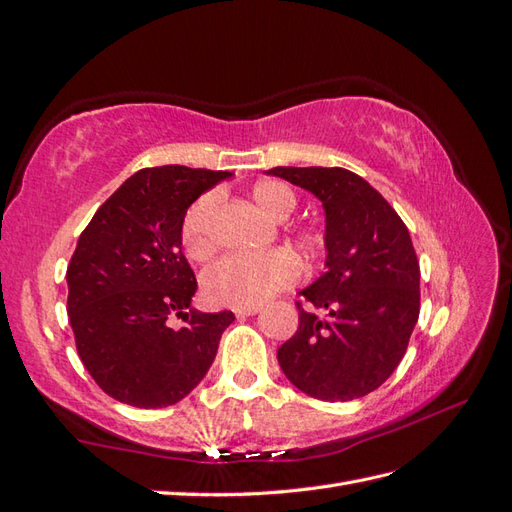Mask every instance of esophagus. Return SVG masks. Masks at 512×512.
<instances>
[{"label": "esophagus", "mask_w": 512, "mask_h": 512, "mask_svg": "<svg viewBox=\"0 0 512 512\" xmlns=\"http://www.w3.org/2000/svg\"><path fill=\"white\" fill-rule=\"evenodd\" d=\"M235 316H240V318H244V316H255L257 312H259V307L257 305H251V307H235Z\"/></svg>", "instance_id": "obj_1"}]
</instances>
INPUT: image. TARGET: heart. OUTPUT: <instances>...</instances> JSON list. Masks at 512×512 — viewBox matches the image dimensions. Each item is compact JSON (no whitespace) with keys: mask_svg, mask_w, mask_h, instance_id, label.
<instances>
[{"mask_svg":"<svg viewBox=\"0 0 512 512\" xmlns=\"http://www.w3.org/2000/svg\"><path fill=\"white\" fill-rule=\"evenodd\" d=\"M255 205L270 218L285 220L296 207V196L288 185L279 181H261L251 192ZM216 209V196L202 194L189 205L181 224V242L185 253L205 261L216 251V240L211 233V216ZM305 251H318L323 246V235L312 229L296 233ZM301 277V261L288 248H272L266 253L248 255L233 253L209 266L202 285L213 303L231 307H251L268 301L281 290H288Z\"/></svg>","mask_w":512,"mask_h":512,"instance_id":"obj_1","label":"heart"}]
</instances>
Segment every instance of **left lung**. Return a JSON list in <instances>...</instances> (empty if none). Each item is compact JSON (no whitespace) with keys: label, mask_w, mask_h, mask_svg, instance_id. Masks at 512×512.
Returning a JSON list of instances; mask_svg holds the SVG:
<instances>
[{"label":"left lung","mask_w":512,"mask_h":512,"mask_svg":"<svg viewBox=\"0 0 512 512\" xmlns=\"http://www.w3.org/2000/svg\"><path fill=\"white\" fill-rule=\"evenodd\" d=\"M325 209V272L299 294V329L281 371L305 395L351 401L399 366L419 320L421 270L408 227L386 198L344 168H272Z\"/></svg>","instance_id":"left-lung-1"}]
</instances>
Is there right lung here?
Segmentation results:
<instances>
[{
  "label": "right lung",
  "instance_id": "add662e5",
  "mask_svg": "<svg viewBox=\"0 0 512 512\" xmlns=\"http://www.w3.org/2000/svg\"><path fill=\"white\" fill-rule=\"evenodd\" d=\"M231 172L161 165L133 174L95 211L67 268V314L82 364L106 395L135 408L174 406L216 358L233 312L192 310L183 255L189 205ZM186 320L171 327V316Z\"/></svg>",
  "mask_w": 512,
  "mask_h": 512
}]
</instances>
